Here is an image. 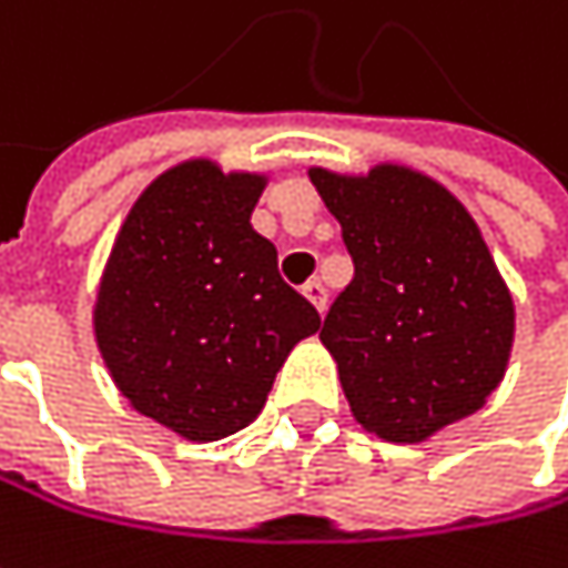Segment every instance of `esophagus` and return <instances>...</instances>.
<instances>
[{
  "mask_svg": "<svg viewBox=\"0 0 568 568\" xmlns=\"http://www.w3.org/2000/svg\"><path fill=\"white\" fill-rule=\"evenodd\" d=\"M302 292H305V298L318 308V312H325L328 308V288L322 280H308V283L302 285Z\"/></svg>",
  "mask_w": 568,
  "mask_h": 568,
  "instance_id": "obj_1",
  "label": "esophagus"
}]
</instances>
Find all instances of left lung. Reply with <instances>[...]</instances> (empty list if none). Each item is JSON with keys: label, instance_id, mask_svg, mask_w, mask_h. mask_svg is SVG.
I'll return each instance as SVG.
<instances>
[{"label": "left lung", "instance_id": "obj_1", "mask_svg": "<svg viewBox=\"0 0 568 568\" xmlns=\"http://www.w3.org/2000/svg\"><path fill=\"white\" fill-rule=\"evenodd\" d=\"M312 184L354 263L322 341L357 423L387 442H423L471 416L504 377L514 302L468 211L396 165L367 179L315 169Z\"/></svg>", "mask_w": 568, "mask_h": 568}]
</instances>
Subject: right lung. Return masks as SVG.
<instances>
[{"mask_svg": "<svg viewBox=\"0 0 568 568\" xmlns=\"http://www.w3.org/2000/svg\"><path fill=\"white\" fill-rule=\"evenodd\" d=\"M263 179L184 162L135 201L97 298V341L132 406L191 442L246 429L315 305L250 214Z\"/></svg>", "mask_w": 568, "mask_h": 568, "instance_id": "1", "label": "right lung"}]
</instances>
